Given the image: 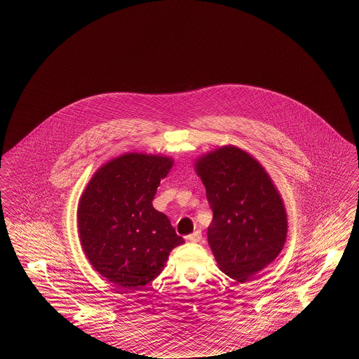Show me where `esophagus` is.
Segmentation results:
<instances>
[{
    "label": "esophagus",
    "instance_id": "1",
    "mask_svg": "<svg viewBox=\"0 0 359 359\" xmlns=\"http://www.w3.org/2000/svg\"><path fill=\"white\" fill-rule=\"evenodd\" d=\"M187 239L188 241H191V242H199V241L202 239V231H201V230L194 231L192 234L187 236Z\"/></svg>",
    "mask_w": 359,
    "mask_h": 359
}]
</instances>
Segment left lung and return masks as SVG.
Returning <instances> with one entry per match:
<instances>
[{"label":"left lung","instance_id":"obj_1","mask_svg":"<svg viewBox=\"0 0 359 359\" xmlns=\"http://www.w3.org/2000/svg\"><path fill=\"white\" fill-rule=\"evenodd\" d=\"M212 210L208 245L223 273L246 281L268 266L287 238V212L268 173L252 156L223 147L196 161Z\"/></svg>","mask_w":359,"mask_h":359}]
</instances>
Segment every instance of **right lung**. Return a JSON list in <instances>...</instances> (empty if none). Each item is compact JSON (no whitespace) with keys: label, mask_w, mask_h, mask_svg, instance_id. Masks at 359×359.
<instances>
[{"label":"right lung","mask_w":359,"mask_h":359,"mask_svg":"<svg viewBox=\"0 0 359 359\" xmlns=\"http://www.w3.org/2000/svg\"><path fill=\"white\" fill-rule=\"evenodd\" d=\"M171 168L168 157L122 154L95 172L81 196L78 227L86 256L123 292L149 284L184 242L152 205Z\"/></svg>","instance_id":"add662e5"}]
</instances>
